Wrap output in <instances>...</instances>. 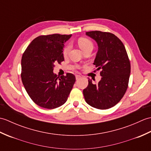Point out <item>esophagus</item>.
<instances>
[{
	"label": "esophagus",
	"instance_id": "34e87169",
	"mask_svg": "<svg viewBox=\"0 0 151 151\" xmlns=\"http://www.w3.org/2000/svg\"><path fill=\"white\" fill-rule=\"evenodd\" d=\"M75 77H76V80H78V79H79L81 77V76L79 75H75Z\"/></svg>",
	"mask_w": 151,
	"mask_h": 151
}]
</instances>
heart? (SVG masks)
<instances>
[{"instance_id": "b5f03b06", "label": "heart", "mask_w": 151, "mask_h": 151, "mask_svg": "<svg viewBox=\"0 0 151 151\" xmlns=\"http://www.w3.org/2000/svg\"><path fill=\"white\" fill-rule=\"evenodd\" d=\"M78 43L79 47L81 48V49L84 51L86 49H88V48H93V44L92 41L88 39V38H85V37H82L80 38V39L78 40ZM70 44L68 43L65 46V47L63 48V54L64 55H66V54H68L69 52V50L70 49Z\"/></svg>"}]
</instances>
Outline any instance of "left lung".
<instances>
[{"mask_svg": "<svg viewBox=\"0 0 151 151\" xmlns=\"http://www.w3.org/2000/svg\"><path fill=\"white\" fill-rule=\"evenodd\" d=\"M97 43L99 50L93 64L101 69V80L93 84L88 78L83 90L86 102L91 106L106 110L116 105L129 86L130 63L123 43L114 34L101 31L86 33Z\"/></svg>", "mask_w": 151, "mask_h": 151, "instance_id": "left-lung-1", "label": "left lung"}]
</instances>
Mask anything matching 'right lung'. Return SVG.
<instances>
[{
    "label": "right lung",
    "instance_id": "1",
    "mask_svg": "<svg viewBox=\"0 0 151 151\" xmlns=\"http://www.w3.org/2000/svg\"><path fill=\"white\" fill-rule=\"evenodd\" d=\"M70 35L40 36L32 41L22 54L21 80L27 93L40 107L54 109L67 101L76 78L72 73L58 76L54 63L64 60V43Z\"/></svg>",
    "mask_w": 151,
    "mask_h": 151
}]
</instances>
